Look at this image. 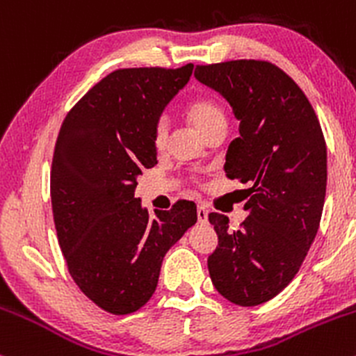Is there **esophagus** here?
I'll return each mask as SVG.
<instances>
[{"label":"esophagus","mask_w":356,"mask_h":356,"mask_svg":"<svg viewBox=\"0 0 356 356\" xmlns=\"http://www.w3.org/2000/svg\"><path fill=\"white\" fill-rule=\"evenodd\" d=\"M197 219L201 224H207V219H209V212H207L206 206H202V204L197 206Z\"/></svg>","instance_id":"esophagus-1"}]
</instances>
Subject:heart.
Wrapping results in <instances>:
<instances>
[{
	"mask_svg": "<svg viewBox=\"0 0 356 356\" xmlns=\"http://www.w3.org/2000/svg\"><path fill=\"white\" fill-rule=\"evenodd\" d=\"M186 115L202 136H206L207 132H211L218 125H226V115H224L222 108L214 100L209 99L191 102L186 108ZM167 136H169L167 124L164 120H159L154 130V144L157 149H164L167 144Z\"/></svg>",
	"mask_w": 356,
	"mask_h": 356,
	"instance_id": "heart-1",
	"label": "heart"
}]
</instances>
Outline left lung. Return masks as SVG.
<instances>
[{
	"label": "left lung",
	"mask_w": 356,
	"mask_h": 356,
	"mask_svg": "<svg viewBox=\"0 0 356 356\" xmlns=\"http://www.w3.org/2000/svg\"><path fill=\"white\" fill-rule=\"evenodd\" d=\"M194 76L220 93L239 120L224 170L251 184L239 229H229L226 216L209 214L219 238L207 259L212 284L234 305H263L291 283L320 227L325 137L303 90L269 61L199 65Z\"/></svg>",
	"instance_id": "left-lung-1"
}]
</instances>
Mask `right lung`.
Returning <instances> with one entry per match:
<instances>
[{
	"label": "right lung",
	"instance_id": "right-lung-1",
	"mask_svg": "<svg viewBox=\"0 0 356 356\" xmlns=\"http://www.w3.org/2000/svg\"><path fill=\"white\" fill-rule=\"evenodd\" d=\"M194 65L124 68L102 79L65 117L51 164V207L68 271L85 296L112 314L142 308L165 252L197 222L192 201L150 216L134 195L157 164L154 130Z\"/></svg>",
	"mask_w": 356,
	"mask_h": 356
}]
</instances>
